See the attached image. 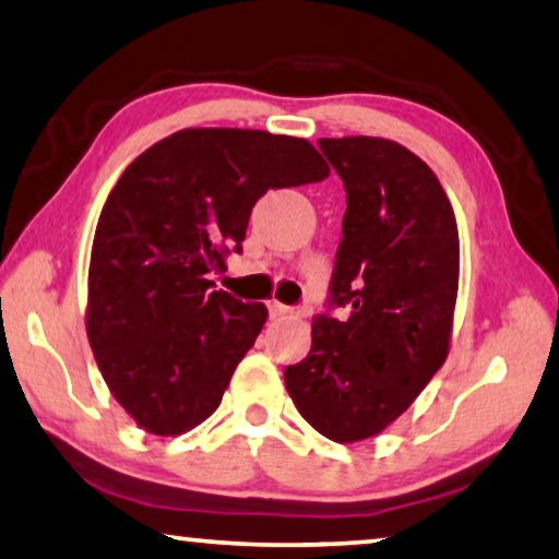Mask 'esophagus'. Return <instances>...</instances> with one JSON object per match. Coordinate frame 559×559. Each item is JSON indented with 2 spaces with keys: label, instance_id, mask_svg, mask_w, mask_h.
<instances>
[{
  "label": "esophagus",
  "instance_id": "obj_1",
  "mask_svg": "<svg viewBox=\"0 0 559 559\" xmlns=\"http://www.w3.org/2000/svg\"><path fill=\"white\" fill-rule=\"evenodd\" d=\"M267 309H270V317H272V320H282V317L292 314V309H289L287 305L277 302V299H272V302H267Z\"/></svg>",
  "mask_w": 559,
  "mask_h": 559
}]
</instances>
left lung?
I'll return each instance as SVG.
<instances>
[{"label": "left lung", "mask_w": 559, "mask_h": 559, "mask_svg": "<svg viewBox=\"0 0 559 559\" xmlns=\"http://www.w3.org/2000/svg\"><path fill=\"white\" fill-rule=\"evenodd\" d=\"M347 190L332 305L312 347L285 369L292 402L332 442L388 429L450 355L460 235L440 179L382 136L317 142Z\"/></svg>", "instance_id": "1"}]
</instances>
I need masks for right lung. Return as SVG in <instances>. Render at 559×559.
Masks as SVG:
<instances>
[{
    "mask_svg": "<svg viewBox=\"0 0 559 559\" xmlns=\"http://www.w3.org/2000/svg\"><path fill=\"white\" fill-rule=\"evenodd\" d=\"M324 177L328 162L299 136L190 127L117 179L94 231L84 324L111 397L144 432L185 435L219 407L267 307L210 292L207 274L242 250L264 192Z\"/></svg>",
    "mask_w": 559,
    "mask_h": 559,
    "instance_id": "1",
    "label": "right lung"
}]
</instances>
